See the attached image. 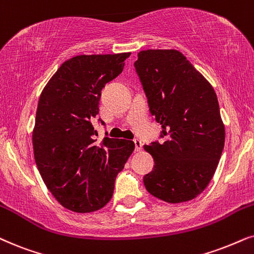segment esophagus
I'll use <instances>...</instances> for the list:
<instances>
[{
  "mask_svg": "<svg viewBox=\"0 0 254 254\" xmlns=\"http://www.w3.org/2000/svg\"><path fill=\"white\" fill-rule=\"evenodd\" d=\"M134 144H135V150L136 151H140L142 149V142L139 139H135L134 140Z\"/></svg>",
  "mask_w": 254,
  "mask_h": 254,
  "instance_id": "obj_1",
  "label": "esophagus"
}]
</instances>
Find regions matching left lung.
I'll return each mask as SVG.
<instances>
[{
  "instance_id": "obj_1",
  "label": "left lung",
  "mask_w": 254,
  "mask_h": 254,
  "mask_svg": "<svg viewBox=\"0 0 254 254\" xmlns=\"http://www.w3.org/2000/svg\"><path fill=\"white\" fill-rule=\"evenodd\" d=\"M164 142L144 144L154 168L143 177L150 195L167 203L193 199L218 166L225 127L211 84L177 50H143L134 63Z\"/></svg>"
}]
</instances>
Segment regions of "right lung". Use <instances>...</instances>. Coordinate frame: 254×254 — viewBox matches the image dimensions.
I'll use <instances>...</instances> for the list:
<instances>
[{
	"label": "right lung",
	"instance_id": "right-lung-1",
	"mask_svg": "<svg viewBox=\"0 0 254 254\" xmlns=\"http://www.w3.org/2000/svg\"><path fill=\"white\" fill-rule=\"evenodd\" d=\"M129 56H75L63 63L39 97L32 130L35 161L50 192L71 211L106 205L135 148L133 141L110 137L98 146L92 125L101 91L123 72Z\"/></svg>",
	"mask_w": 254,
	"mask_h": 254
}]
</instances>
